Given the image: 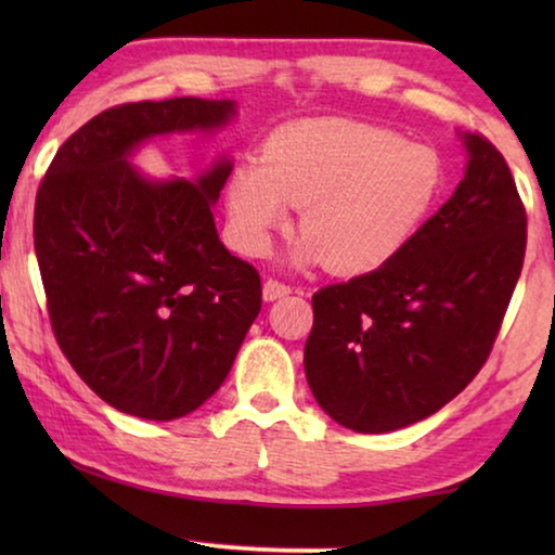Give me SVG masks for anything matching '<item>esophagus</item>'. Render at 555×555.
Returning <instances> with one entry per match:
<instances>
[{
    "label": "esophagus",
    "mask_w": 555,
    "mask_h": 555,
    "mask_svg": "<svg viewBox=\"0 0 555 555\" xmlns=\"http://www.w3.org/2000/svg\"><path fill=\"white\" fill-rule=\"evenodd\" d=\"M291 293H293V287L285 285V283H280V280H275V278H268L262 283V298L264 300L285 298V295H291Z\"/></svg>",
    "instance_id": "34e87169"
}]
</instances>
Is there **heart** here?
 I'll list each match as a JSON object with an SVG mask.
<instances>
[{
  "mask_svg": "<svg viewBox=\"0 0 555 555\" xmlns=\"http://www.w3.org/2000/svg\"><path fill=\"white\" fill-rule=\"evenodd\" d=\"M435 149L391 128L348 118L283 126L262 146L260 164H240L227 189L232 240L262 257L275 232L300 211L302 260H323L336 275L382 268L412 240L442 192Z\"/></svg>",
  "mask_w": 555,
  "mask_h": 555,
  "instance_id": "obj_1",
  "label": "heart"
}]
</instances>
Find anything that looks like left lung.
<instances>
[{"label": "left lung", "instance_id": "1", "mask_svg": "<svg viewBox=\"0 0 555 555\" xmlns=\"http://www.w3.org/2000/svg\"><path fill=\"white\" fill-rule=\"evenodd\" d=\"M465 179L382 268L313 295L306 376L325 414L382 435L435 414L485 366L528 217L505 158L465 133Z\"/></svg>", "mask_w": 555, "mask_h": 555}]
</instances>
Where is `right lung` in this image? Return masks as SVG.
Wrapping results in <instances>:
<instances>
[{
  "mask_svg": "<svg viewBox=\"0 0 555 555\" xmlns=\"http://www.w3.org/2000/svg\"><path fill=\"white\" fill-rule=\"evenodd\" d=\"M232 101L113 105L57 149L35 199L50 325L78 376L118 412L169 422L230 374L262 308L260 272L219 242L211 204L232 164L149 181L128 164L151 135L209 131Z\"/></svg>",
  "mask_w": 555,
  "mask_h": 555,
  "instance_id": "add662e5",
  "label": "right lung"
}]
</instances>
